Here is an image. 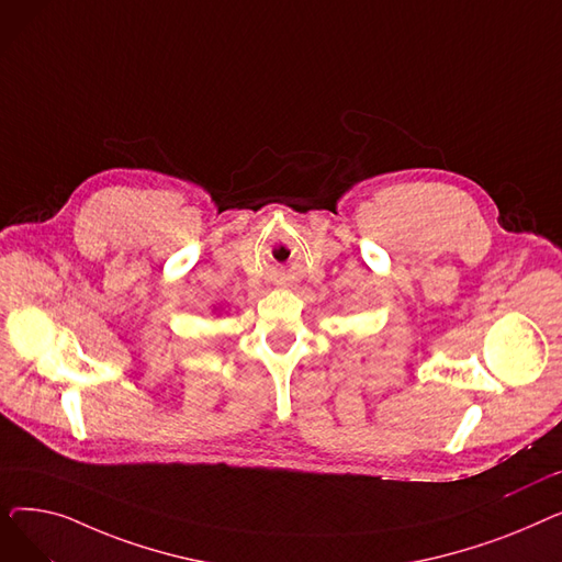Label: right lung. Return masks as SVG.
Listing matches in <instances>:
<instances>
[{
    "label": "right lung",
    "mask_w": 562,
    "mask_h": 562,
    "mask_svg": "<svg viewBox=\"0 0 562 562\" xmlns=\"http://www.w3.org/2000/svg\"><path fill=\"white\" fill-rule=\"evenodd\" d=\"M214 310H216V307H214Z\"/></svg>",
    "instance_id": "right-lung-1"
}]
</instances>
